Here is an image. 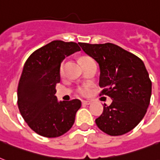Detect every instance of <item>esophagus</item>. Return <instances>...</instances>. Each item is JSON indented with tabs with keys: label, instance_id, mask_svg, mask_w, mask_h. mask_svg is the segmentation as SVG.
I'll list each match as a JSON object with an SVG mask.
<instances>
[{
	"label": "esophagus",
	"instance_id": "1",
	"mask_svg": "<svg viewBox=\"0 0 160 160\" xmlns=\"http://www.w3.org/2000/svg\"><path fill=\"white\" fill-rule=\"evenodd\" d=\"M90 104H91V101H90V100H82V105H89Z\"/></svg>",
	"mask_w": 160,
	"mask_h": 160
}]
</instances>
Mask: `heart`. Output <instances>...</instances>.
<instances>
[{
	"instance_id": "1",
	"label": "heart",
	"mask_w": 160,
	"mask_h": 160,
	"mask_svg": "<svg viewBox=\"0 0 160 160\" xmlns=\"http://www.w3.org/2000/svg\"><path fill=\"white\" fill-rule=\"evenodd\" d=\"M91 60L90 57H87V56H84V57L80 58V61L81 63H85L88 60ZM64 66H65V63L63 62L61 65H60V74L62 75L63 72H64ZM90 91V85H81L80 87L77 88V93L79 95H82V96H85V95H87Z\"/></svg>"
}]
</instances>
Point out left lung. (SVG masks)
I'll return each instance as SVG.
<instances>
[{
  "mask_svg": "<svg viewBox=\"0 0 160 160\" xmlns=\"http://www.w3.org/2000/svg\"><path fill=\"white\" fill-rule=\"evenodd\" d=\"M85 54L99 64L100 95L111 98L95 119L100 130L111 136L122 135L137 126L150 102L152 83L144 62L134 54L112 43H79Z\"/></svg>",
  "mask_w": 160,
  "mask_h": 160,
  "instance_id": "left-lung-1",
  "label": "left lung"
}]
</instances>
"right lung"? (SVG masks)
I'll return each mask as SVG.
<instances>
[{
    "mask_svg": "<svg viewBox=\"0 0 160 160\" xmlns=\"http://www.w3.org/2000/svg\"><path fill=\"white\" fill-rule=\"evenodd\" d=\"M75 42L54 41L31 54L25 63L17 89V104L25 121L36 134L55 138L70 130L81 106L78 99L58 101L60 64L80 51Z\"/></svg>",
    "mask_w": 160,
    "mask_h": 160,
    "instance_id": "right-lung-1",
    "label": "right lung"
}]
</instances>
